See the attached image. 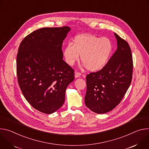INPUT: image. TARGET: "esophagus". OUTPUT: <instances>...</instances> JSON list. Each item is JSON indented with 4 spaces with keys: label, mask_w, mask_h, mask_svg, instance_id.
<instances>
[{
    "label": "esophagus",
    "mask_w": 149,
    "mask_h": 149,
    "mask_svg": "<svg viewBox=\"0 0 149 149\" xmlns=\"http://www.w3.org/2000/svg\"><path fill=\"white\" fill-rule=\"evenodd\" d=\"M80 75H81V73H80V72H75V74H74V76H75V77H76V78L80 77Z\"/></svg>",
    "instance_id": "obj_1"
}]
</instances>
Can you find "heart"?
<instances>
[{"instance_id":"1","label":"heart","mask_w":149,"mask_h":149,"mask_svg":"<svg viewBox=\"0 0 149 149\" xmlns=\"http://www.w3.org/2000/svg\"><path fill=\"white\" fill-rule=\"evenodd\" d=\"M113 45L107 38H100L90 34L75 37L73 45L69 44L63 51V55L69 65H73L79 59L90 72L101 70L107 64L112 52Z\"/></svg>"}]
</instances>
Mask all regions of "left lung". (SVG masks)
<instances>
[{
  "label": "left lung",
  "instance_id": "8db88e82",
  "mask_svg": "<svg viewBox=\"0 0 149 149\" xmlns=\"http://www.w3.org/2000/svg\"><path fill=\"white\" fill-rule=\"evenodd\" d=\"M117 49L105 67L86 76V106L97 113L116 107L127 92L132 80L133 61L128 42L114 33Z\"/></svg>",
  "mask_w": 149,
  "mask_h": 149
}]
</instances>
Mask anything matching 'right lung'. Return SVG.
<instances>
[{"label": "right lung", "mask_w": 149, "mask_h": 149, "mask_svg": "<svg viewBox=\"0 0 149 149\" xmlns=\"http://www.w3.org/2000/svg\"><path fill=\"white\" fill-rule=\"evenodd\" d=\"M69 26L43 28L21 41L16 57L21 90L30 105L47 114L64 104L65 92L74 79V70L63 60L62 44Z\"/></svg>", "instance_id": "add662e5"}]
</instances>
